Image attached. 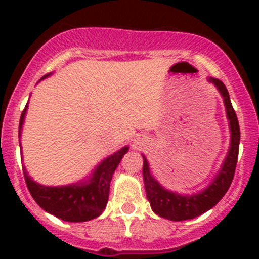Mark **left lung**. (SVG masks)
Returning a JSON list of instances; mask_svg holds the SVG:
<instances>
[{
  "mask_svg": "<svg viewBox=\"0 0 259 259\" xmlns=\"http://www.w3.org/2000/svg\"><path fill=\"white\" fill-rule=\"evenodd\" d=\"M209 80L218 88L219 93L223 97L231 130V146L228 154L222 164L218 175L215 176L209 187L200 193L191 194V196H182V194L166 191L153 178L148 161L145 157H143V175L146 197L149 200L150 206L155 214L162 218L170 219V221L179 222L185 221V219H193L214 207L222 200L224 194L227 193L231 183H232L233 175H235V170H236L240 144L239 120H237L236 113L231 104L230 95H228L226 85L218 79L210 77Z\"/></svg>",
  "mask_w": 259,
  "mask_h": 259,
  "instance_id": "8db88e82",
  "label": "left lung"
}]
</instances>
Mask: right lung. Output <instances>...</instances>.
Segmentation results:
<instances>
[{
  "label": "right lung",
  "mask_w": 259,
  "mask_h": 259,
  "mask_svg": "<svg viewBox=\"0 0 259 259\" xmlns=\"http://www.w3.org/2000/svg\"><path fill=\"white\" fill-rule=\"evenodd\" d=\"M49 76L45 75L44 77ZM42 77V79H44ZM27 111V105L19 120V136L23 120ZM128 152L124 146L113 155L107 157L96 167L92 178L87 183L66 185V187H45L31 179L26 170H23L27 188L40 207L57 218L66 222H87L97 218L106 207L109 200L110 182L113 174Z\"/></svg>",
  "instance_id": "1"
}]
</instances>
